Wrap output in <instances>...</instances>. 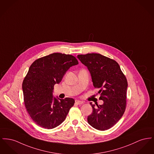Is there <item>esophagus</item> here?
<instances>
[{
  "label": "esophagus",
  "mask_w": 154,
  "mask_h": 154,
  "mask_svg": "<svg viewBox=\"0 0 154 154\" xmlns=\"http://www.w3.org/2000/svg\"><path fill=\"white\" fill-rule=\"evenodd\" d=\"M75 103L77 104V105H82V104L83 103V102H82V101L79 100H75Z\"/></svg>",
  "instance_id": "esophagus-1"
}]
</instances>
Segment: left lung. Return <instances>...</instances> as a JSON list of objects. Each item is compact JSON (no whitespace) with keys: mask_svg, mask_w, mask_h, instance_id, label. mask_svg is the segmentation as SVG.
<instances>
[{"mask_svg":"<svg viewBox=\"0 0 154 154\" xmlns=\"http://www.w3.org/2000/svg\"><path fill=\"white\" fill-rule=\"evenodd\" d=\"M77 57L88 67L94 87L99 88L102 105L95 106L88 116V123L94 128L104 131L113 126L122 117L126 108L127 81L119 64L99 54H79Z\"/></svg>","mask_w":154,"mask_h":154,"instance_id":"left-lung-1","label":"left lung"}]
</instances>
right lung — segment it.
Returning <instances> with one entry per match:
<instances>
[{
	"instance_id": "obj_1",
	"label": "right lung",
	"mask_w": 154,
	"mask_h": 154,
	"mask_svg": "<svg viewBox=\"0 0 154 154\" xmlns=\"http://www.w3.org/2000/svg\"><path fill=\"white\" fill-rule=\"evenodd\" d=\"M79 64L70 54L54 53L39 58L30 66L22 84L28 113L39 126L52 129L60 125L74 104L72 98H54V84L62 81L72 66Z\"/></svg>"
}]
</instances>
